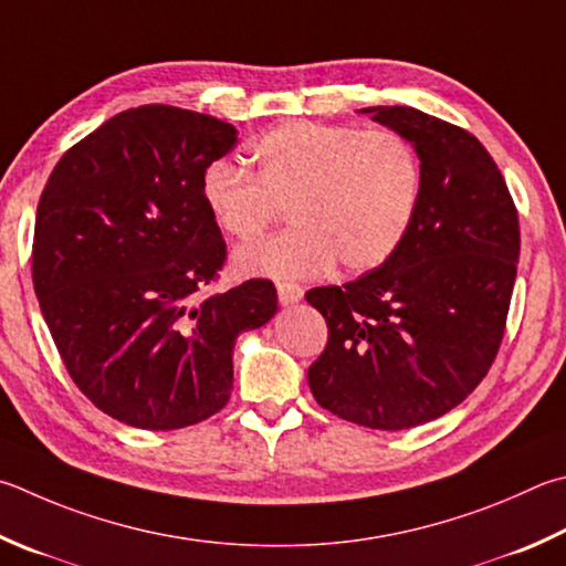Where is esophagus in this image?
<instances>
[{
  "instance_id": "obj_1",
  "label": "esophagus",
  "mask_w": 566,
  "mask_h": 566,
  "mask_svg": "<svg viewBox=\"0 0 566 566\" xmlns=\"http://www.w3.org/2000/svg\"><path fill=\"white\" fill-rule=\"evenodd\" d=\"M276 296H280V304L290 306L302 300L304 290L300 284H292V282H276Z\"/></svg>"
}]
</instances>
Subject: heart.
Instances as JSON below:
<instances>
[{
	"label": "heart",
	"mask_w": 566,
	"mask_h": 566,
	"mask_svg": "<svg viewBox=\"0 0 566 566\" xmlns=\"http://www.w3.org/2000/svg\"><path fill=\"white\" fill-rule=\"evenodd\" d=\"M254 176L214 160L200 195L214 224L252 240L290 205L294 228L238 252V270L266 276H314L336 260L346 272L388 262L408 238L423 195L413 143L390 128L342 123H282L250 146Z\"/></svg>",
	"instance_id": "b5f03b06"
}]
</instances>
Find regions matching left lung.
Returning <instances> with one entry per match:
<instances>
[{"instance_id": "8db88e82", "label": "left lung", "mask_w": 566, "mask_h": 566, "mask_svg": "<svg viewBox=\"0 0 566 566\" xmlns=\"http://www.w3.org/2000/svg\"><path fill=\"white\" fill-rule=\"evenodd\" d=\"M423 166L408 238L344 286H314L328 342L310 366L316 403L356 426L403 430L446 416L500 352L520 260L515 200L485 146L410 106L364 108Z\"/></svg>"}]
</instances>
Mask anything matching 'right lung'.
Masks as SVG:
<instances>
[{"instance_id": "1", "label": "right lung", "mask_w": 566, "mask_h": 566, "mask_svg": "<svg viewBox=\"0 0 566 566\" xmlns=\"http://www.w3.org/2000/svg\"><path fill=\"white\" fill-rule=\"evenodd\" d=\"M238 143L220 118L148 104L71 146L39 198L32 280L69 376L120 423L176 430L232 394L234 338L270 322L276 290L218 282L228 244L200 195Z\"/></svg>"}]
</instances>
